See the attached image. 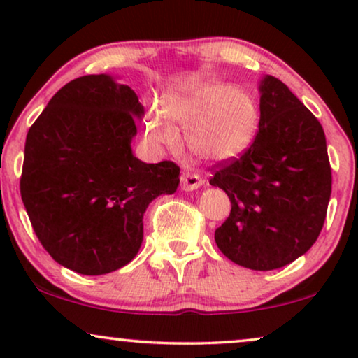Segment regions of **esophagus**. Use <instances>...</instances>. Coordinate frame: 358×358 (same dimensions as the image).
Listing matches in <instances>:
<instances>
[{"mask_svg":"<svg viewBox=\"0 0 358 358\" xmlns=\"http://www.w3.org/2000/svg\"><path fill=\"white\" fill-rule=\"evenodd\" d=\"M203 182L205 180L195 173H189V171H185V173L180 174V189L187 190V192L189 190L199 189Z\"/></svg>","mask_w":358,"mask_h":358,"instance_id":"obj_1","label":"esophagus"}]
</instances>
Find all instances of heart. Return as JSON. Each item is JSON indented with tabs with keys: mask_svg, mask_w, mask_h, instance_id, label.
Returning a JSON list of instances; mask_svg holds the SVG:
<instances>
[{
	"mask_svg": "<svg viewBox=\"0 0 358 358\" xmlns=\"http://www.w3.org/2000/svg\"><path fill=\"white\" fill-rule=\"evenodd\" d=\"M261 122L251 92L227 83L205 81L168 91L163 107L145 117V129L153 143L173 146L184 127L185 146L203 161L224 163L243 155L256 138Z\"/></svg>",
	"mask_w": 358,
	"mask_h": 358,
	"instance_id": "1",
	"label": "heart"
}]
</instances>
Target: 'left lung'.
<instances>
[{
    "instance_id": "left-lung-1",
    "label": "left lung",
    "mask_w": 358,
    "mask_h": 358,
    "mask_svg": "<svg viewBox=\"0 0 358 358\" xmlns=\"http://www.w3.org/2000/svg\"><path fill=\"white\" fill-rule=\"evenodd\" d=\"M261 122L239 158L217 166L210 184L231 200L215 231L238 266L273 271L303 256L320 236L331 199L324 130L303 102L271 75L259 85Z\"/></svg>"
}]
</instances>
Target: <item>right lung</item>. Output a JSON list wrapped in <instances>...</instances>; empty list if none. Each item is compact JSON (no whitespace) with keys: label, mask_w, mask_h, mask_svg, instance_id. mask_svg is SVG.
Masks as SVG:
<instances>
[{"label":"right lung","mask_w":358,"mask_h":358,"mask_svg":"<svg viewBox=\"0 0 358 358\" xmlns=\"http://www.w3.org/2000/svg\"><path fill=\"white\" fill-rule=\"evenodd\" d=\"M138 96L110 75L62 87L27 131L21 197L34 231L60 266L83 275L124 267L143 241V215L174 194L179 166L131 151Z\"/></svg>","instance_id":"add662e5"}]
</instances>
